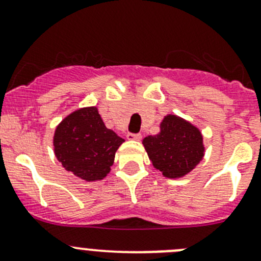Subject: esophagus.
Segmentation results:
<instances>
[{"mask_svg":"<svg viewBox=\"0 0 261 261\" xmlns=\"http://www.w3.org/2000/svg\"><path fill=\"white\" fill-rule=\"evenodd\" d=\"M141 138H143V136H141V134H133V133H128L127 134V139H128V140L139 141V140H141Z\"/></svg>","mask_w":261,"mask_h":261,"instance_id":"34e87169","label":"esophagus"}]
</instances>
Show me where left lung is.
Wrapping results in <instances>:
<instances>
[{"instance_id":"8db88e82","label":"left lung","mask_w":261,"mask_h":261,"mask_svg":"<svg viewBox=\"0 0 261 261\" xmlns=\"http://www.w3.org/2000/svg\"><path fill=\"white\" fill-rule=\"evenodd\" d=\"M144 146L155 169L167 178H180L191 172L204 155L198 128L175 115L165 116L160 133L147 136Z\"/></svg>"}]
</instances>
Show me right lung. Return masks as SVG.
Masks as SVG:
<instances>
[{
    "instance_id": "obj_1",
    "label": "right lung",
    "mask_w": 261,
    "mask_h": 261,
    "mask_svg": "<svg viewBox=\"0 0 261 261\" xmlns=\"http://www.w3.org/2000/svg\"><path fill=\"white\" fill-rule=\"evenodd\" d=\"M123 139L107 128L96 107L74 111L58 125L54 152L63 167L84 180L103 179Z\"/></svg>"
}]
</instances>
